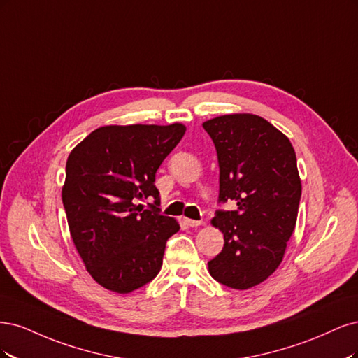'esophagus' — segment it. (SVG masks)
Returning a JSON list of instances; mask_svg holds the SVG:
<instances>
[{
  "label": "esophagus",
  "instance_id": "1",
  "mask_svg": "<svg viewBox=\"0 0 358 358\" xmlns=\"http://www.w3.org/2000/svg\"><path fill=\"white\" fill-rule=\"evenodd\" d=\"M186 223H187V226H190V227H198V226L202 224V222L192 220V218H186Z\"/></svg>",
  "mask_w": 358,
  "mask_h": 358
}]
</instances>
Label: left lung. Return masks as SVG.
<instances>
[{"label": "left lung", "instance_id": "8db88e82", "mask_svg": "<svg viewBox=\"0 0 358 358\" xmlns=\"http://www.w3.org/2000/svg\"><path fill=\"white\" fill-rule=\"evenodd\" d=\"M217 150L218 202L213 226L224 247L208 262L213 278L236 290L259 285L280 266L301 202L302 184L290 140L256 114H226L202 123Z\"/></svg>", "mask_w": 358, "mask_h": 358}]
</instances>
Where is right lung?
Masks as SVG:
<instances>
[{"label":"right lung","instance_id":"add662e5","mask_svg":"<svg viewBox=\"0 0 358 358\" xmlns=\"http://www.w3.org/2000/svg\"><path fill=\"white\" fill-rule=\"evenodd\" d=\"M186 126L110 124L90 132L66 160L62 202L87 272L107 290L128 294L162 268L168 238L180 230L159 214L156 171ZM153 197L145 210L140 200Z\"/></svg>","mask_w":358,"mask_h":358}]
</instances>
